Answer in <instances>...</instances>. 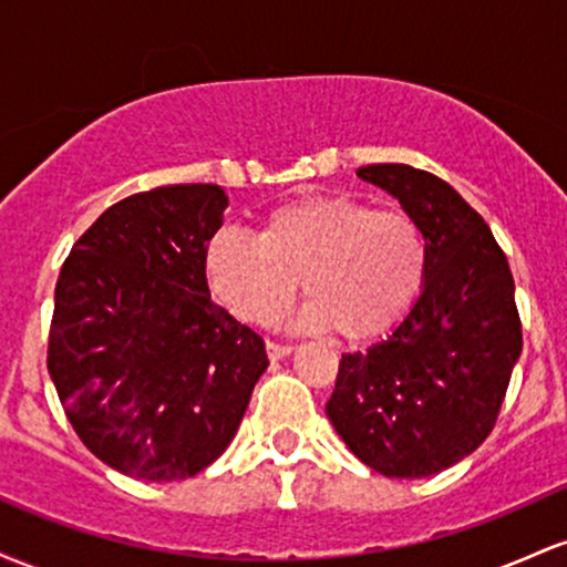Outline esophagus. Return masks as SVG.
<instances>
[{
	"mask_svg": "<svg viewBox=\"0 0 567 567\" xmlns=\"http://www.w3.org/2000/svg\"><path fill=\"white\" fill-rule=\"evenodd\" d=\"M266 354H269V360H271V362L285 360V357H290V354H292V347H288V343L266 341Z\"/></svg>",
	"mask_w": 567,
	"mask_h": 567,
	"instance_id": "obj_1",
	"label": "esophagus"
}]
</instances>
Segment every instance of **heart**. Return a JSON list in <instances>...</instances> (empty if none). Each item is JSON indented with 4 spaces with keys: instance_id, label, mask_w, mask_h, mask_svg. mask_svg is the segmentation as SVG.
Wrapping results in <instances>:
<instances>
[{
    "instance_id": "1",
    "label": "heart",
    "mask_w": 567,
    "mask_h": 567,
    "mask_svg": "<svg viewBox=\"0 0 567 567\" xmlns=\"http://www.w3.org/2000/svg\"><path fill=\"white\" fill-rule=\"evenodd\" d=\"M205 275L218 301L252 324L277 320L301 279V322L368 341L389 333L424 290L429 239L405 210L311 194L275 207L258 237L218 231Z\"/></svg>"
}]
</instances>
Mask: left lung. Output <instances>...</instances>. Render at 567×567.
I'll list each match as a JSON object with an SVG mask.
<instances>
[{"label":"left lung","instance_id":"8db88e82","mask_svg":"<svg viewBox=\"0 0 567 567\" xmlns=\"http://www.w3.org/2000/svg\"><path fill=\"white\" fill-rule=\"evenodd\" d=\"M357 175L419 220L429 275L392 333L341 357L324 410L370 470L432 477L477 451L496 424L523 351L514 279L483 216L437 175L410 165Z\"/></svg>","mask_w":567,"mask_h":567}]
</instances>
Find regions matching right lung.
<instances>
[{
    "label": "right lung",
    "instance_id": "obj_1",
    "mask_svg": "<svg viewBox=\"0 0 567 567\" xmlns=\"http://www.w3.org/2000/svg\"><path fill=\"white\" fill-rule=\"evenodd\" d=\"M226 205L216 184L133 194L58 277L50 379L90 453L127 477L173 483L210 466L269 368L264 338L210 301L205 252Z\"/></svg>",
    "mask_w": 567,
    "mask_h": 567
}]
</instances>
